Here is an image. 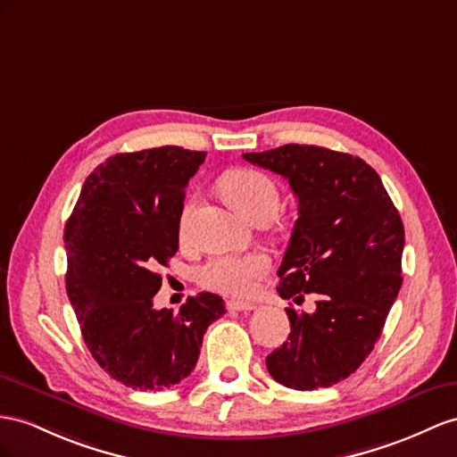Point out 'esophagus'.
Here are the masks:
<instances>
[{
	"instance_id": "esophagus-1",
	"label": "esophagus",
	"mask_w": 457,
	"mask_h": 457,
	"mask_svg": "<svg viewBox=\"0 0 457 457\" xmlns=\"http://www.w3.org/2000/svg\"><path fill=\"white\" fill-rule=\"evenodd\" d=\"M228 309L229 311H253V309H256V305L249 301H228Z\"/></svg>"
}]
</instances>
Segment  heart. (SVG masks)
<instances>
[{
	"label": "heart",
	"mask_w": 457,
	"mask_h": 457,
	"mask_svg": "<svg viewBox=\"0 0 457 457\" xmlns=\"http://www.w3.org/2000/svg\"><path fill=\"white\" fill-rule=\"evenodd\" d=\"M221 191L245 216L256 220L259 216H274L279 208V189L276 181L259 170H233L221 179ZM196 208V196L185 201L179 214V236L187 237ZM270 270V259L264 253L253 251L245 254L224 253L206 261L198 270V282L204 287L226 295H249L266 272Z\"/></svg>",
	"instance_id": "1"
}]
</instances>
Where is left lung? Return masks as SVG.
I'll return each instance as SVG.
<instances>
[{"instance_id":"8db88e82","label":"left lung","mask_w":457,"mask_h":457,"mask_svg":"<svg viewBox=\"0 0 457 457\" xmlns=\"http://www.w3.org/2000/svg\"><path fill=\"white\" fill-rule=\"evenodd\" d=\"M243 158L279 173L299 218L278 268V294L317 297V311L286 309L291 332L266 357L294 390L328 388L353 374L382 334L402 287L400 212L365 160L314 145H286Z\"/></svg>"}]
</instances>
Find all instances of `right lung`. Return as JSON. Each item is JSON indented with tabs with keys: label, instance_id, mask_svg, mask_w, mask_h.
Wrapping results in <instances>:
<instances>
[{
	"label": "right lung",
	"instance_id": "right-lung-1",
	"mask_svg": "<svg viewBox=\"0 0 457 457\" xmlns=\"http://www.w3.org/2000/svg\"><path fill=\"white\" fill-rule=\"evenodd\" d=\"M206 152L160 146L115 154L92 171L65 224L67 295L98 365L133 390L191 374L224 299L203 291L156 311L158 270L179 249L185 187Z\"/></svg>",
	"mask_w": 457,
	"mask_h": 457
}]
</instances>
